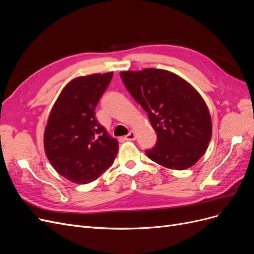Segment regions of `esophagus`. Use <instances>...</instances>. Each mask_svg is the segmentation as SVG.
<instances>
[{
    "mask_svg": "<svg viewBox=\"0 0 254 254\" xmlns=\"http://www.w3.org/2000/svg\"><path fill=\"white\" fill-rule=\"evenodd\" d=\"M135 139H136V135H135L133 130H130L129 133L125 136V140H127V141H134Z\"/></svg>",
    "mask_w": 254,
    "mask_h": 254,
    "instance_id": "obj_1",
    "label": "esophagus"
}]
</instances>
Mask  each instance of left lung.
Wrapping results in <instances>:
<instances>
[{
  "instance_id": "1",
  "label": "left lung",
  "mask_w": 254,
  "mask_h": 254,
  "mask_svg": "<svg viewBox=\"0 0 254 254\" xmlns=\"http://www.w3.org/2000/svg\"><path fill=\"white\" fill-rule=\"evenodd\" d=\"M125 87L147 112L157 133L155 147L146 155L171 170L197 163L209 146L212 120L198 91L177 74L161 68L121 72Z\"/></svg>"
}]
</instances>
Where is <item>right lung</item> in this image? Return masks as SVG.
Wrapping results in <instances>:
<instances>
[{"instance_id": "obj_1", "label": "right lung", "mask_w": 254, "mask_h": 254, "mask_svg": "<svg viewBox=\"0 0 254 254\" xmlns=\"http://www.w3.org/2000/svg\"><path fill=\"white\" fill-rule=\"evenodd\" d=\"M112 72L79 76L60 92L44 130V151L52 166L77 184L96 180L114 162L119 142L97 122L95 108Z\"/></svg>"}]
</instances>
